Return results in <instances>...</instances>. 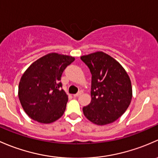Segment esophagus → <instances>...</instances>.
I'll use <instances>...</instances> for the list:
<instances>
[{
	"label": "esophagus",
	"instance_id": "1",
	"mask_svg": "<svg viewBox=\"0 0 158 158\" xmlns=\"http://www.w3.org/2000/svg\"><path fill=\"white\" fill-rule=\"evenodd\" d=\"M82 93H83V91H82V90H80V91H78V92H77V94H74V97H78V96L81 95V94H82Z\"/></svg>",
	"mask_w": 158,
	"mask_h": 158
}]
</instances>
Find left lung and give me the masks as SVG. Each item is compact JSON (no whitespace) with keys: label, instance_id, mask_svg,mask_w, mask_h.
<instances>
[{"label":"left lung","instance_id":"left-lung-1","mask_svg":"<svg viewBox=\"0 0 158 158\" xmlns=\"http://www.w3.org/2000/svg\"><path fill=\"white\" fill-rule=\"evenodd\" d=\"M81 59L92 75V100L83 107V113L87 119L98 126L113 123L126 112L132 98L127 72L116 60L103 52L84 55Z\"/></svg>","mask_w":158,"mask_h":158}]
</instances>
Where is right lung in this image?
Wrapping results in <instances>:
<instances>
[{"instance_id": "1", "label": "right lung", "mask_w": 158, "mask_h": 158, "mask_svg": "<svg viewBox=\"0 0 158 158\" xmlns=\"http://www.w3.org/2000/svg\"><path fill=\"white\" fill-rule=\"evenodd\" d=\"M74 57L50 53L32 63L21 77L18 96L24 111L40 123H53L64 114L68 96L61 77Z\"/></svg>"}]
</instances>
